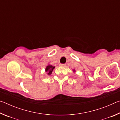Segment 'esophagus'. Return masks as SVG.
Here are the masks:
<instances>
[{"instance_id":"obj_1","label":"esophagus","mask_w":120,"mask_h":120,"mask_svg":"<svg viewBox=\"0 0 120 120\" xmlns=\"http://www.w3.org/2000/svg\"><path fill=\"white\" fill-rule=\"evenodd\" d=\"M59 66L60 67H64L66 66V64H60Z\"/></svg>"}]
</instances>
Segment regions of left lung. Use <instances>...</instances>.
Here are the masks:
<instances>
[{"label": "left lung", "instance_id": "left-lung-1", "mask_svg": "<svg viewBox=\"0 0 120 120\" xmlns=\"http://www.w3.org/2000/svg\"><path fill=\"white\" fill-rule=\"evenodd\" d=\"M73 71H74V72H76V71H75V69H74V70H73Z\"/></svg>", "mask_w": 120, "mask_h": 120}]
</instances>
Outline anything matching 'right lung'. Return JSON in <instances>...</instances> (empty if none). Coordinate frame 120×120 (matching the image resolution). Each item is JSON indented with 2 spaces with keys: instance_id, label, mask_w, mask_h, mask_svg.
Listing matches in <instances>:
<instances>
[{
  "instance_id": "right-lung-1",
  "label": "right lung",
  "mask_w": 120,
  "mask_h": 120,
  "mask_svg": "<svg viewBox=\"0 0 120 120\" xmlns=\"http://www.w3.org/2000/svg\"><path fill=\"white\" fill-rule=\"evenodd\" d=\"M54 68H55V67L53 66L52 65L49 64L46 67V68L45 69V71L46 72V74H47L48 75H51L53 70Z\"/></svg>"
}]
</instances>
